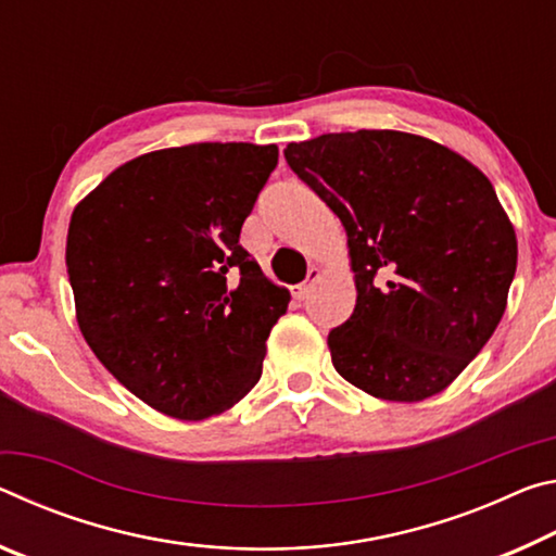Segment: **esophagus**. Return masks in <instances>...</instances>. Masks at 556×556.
Segmentation results:
<instances>
[{
	"label": "esophagus",
	"mask_w": 556,
	"mask_h": 556,
	"mask_svg": "<svg viewBox=\"0 0 556 556\" xmlns=\"http://www.w3.org/2000/svg\"><path fill=\"white\" fill-rule=\"evenodd\" d=\"M323 273H320V268H311V273H307V278L303 280V283H298V286H293V295L298 298V300H303V298H307L311 295V290H313V286L317 283V278H320Z\"/></svg>",
	"instance_id": "1"
}]
</instances>
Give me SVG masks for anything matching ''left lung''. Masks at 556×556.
I'll use <instances>...</instances> for the list:
<instances>
[{
	"mask_svg": "<svg viewBox=\"0 0 556 556\" xmlns=\"http://www.w3.org/2000/svg\"><path fill=\"white\" fill-rule=\"evenodd\" d=\"M286 160L348 231L357 305L327 338L334 369L384 402L439 394L485 348L515 278V226L490 179L399 130L327 132Z\"/></svg>",
	"mask_w": 556,
	"mask_h": 556,
	"instance_id": "left-lung-1",
	"label": "left lung"
}]
</instances>
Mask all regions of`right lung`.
<instances>
[{
	"label": "right lung",
	"mask_w": 556,
	"mask_h": 556,
	"mask_svg": "<svg viewBox=\"0 0 556 556\" xmlns=\"http://www.w3.org/2000/svg\"><path fill=\"white\" fill-rule=\"evenodd\" d=\"M276 144L197 142L113 169L71 214L80 332L121 384L179 421L231 408L261 379L290 293L239 243Z\"/></svg>",
	"instance_id": "add662e5"
}]
</instances>
